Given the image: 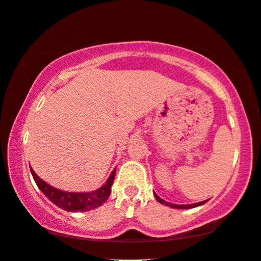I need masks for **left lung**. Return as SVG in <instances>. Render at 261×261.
Masks as SVG:
<instances>
[{
	"mask_svg": "<svg viewBox=\"0 0 261 261\" xmlns=\"http://www.w3.org/2000/svg\"><path fill=\"white\" fill-rule=\"evenodd\" d=\"M153 195H155V198L157 201H159L160 203L162 204H165V206L168 207H171V208H176V209H191V208H194V207H198V206H201V204L206 203L208 200H204V201H201V202H196V203H191V204H174V203H170L168 201H164L163 199H161L159 195H157L156 193H153Z\"/></svg>",
	"mask_w": 261,
	"mask_h": 261,
	"instance_id": "8db88e82",
	"label": "left lung"
}]
</instances>
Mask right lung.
I'll return each mask as SVG.
<instances>
[{"instance_id":"1","label":"right lung","mask_w":261,"mask_h":261,"mask_svg":"<svg viewBox=\"0 0 261 261\" xmlns=\"http://www.w3.org/2000/svg\"><path fill=\"white\" fill-rule=\"evenodd\" d=\"M30 170H31L32 177L37 186L39 187L44 195L47 196L55 206L67 212H88L101 206L111 194V187L113 185L115 171H117L114 169L106 182L98 190L92 192H66L50 186L49 184L39 178V176H37L32 168H30Z\"/></svg>"}]
</instances>
